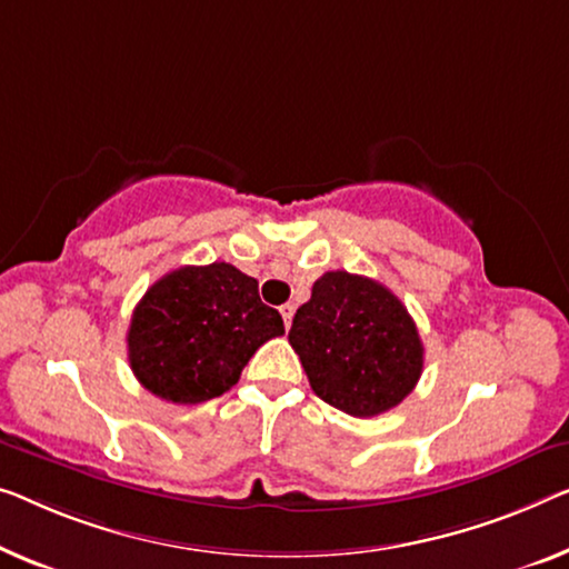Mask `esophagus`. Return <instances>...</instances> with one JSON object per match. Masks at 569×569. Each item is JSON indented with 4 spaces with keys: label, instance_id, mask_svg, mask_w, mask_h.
<instances>
[{
    "label": "esophagus",
    "instance_id": "34e87169",
    "mask_svg": "<svg viewBox=\"0 0 569 569\" xmlns=\"http://www.w3.org/2000/svg\"><path fill=\"white\" fill-rule=\"evenodd\" d=\"M293 311H296L293 303H283V307H281V317H283V325H286V329L291 327V321H293Z\"/></svg>",
    "mask_w": 569,
    "mask_h": 569
}]
</instances>
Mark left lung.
<instances>
[{"mask_svg":"<svg viewBox=\"0 0 569 569\" xmlns=\"http://www.w3.org/2000/svg\"><path fill=\"white\" fill-rule=\"evenodd\" d=\"M288 342L311 391L350 417L391 411L421 378L423 345L411 313L383 283L347 270L313 283Z\"/></svg>","mask_w":569,"mask_h":569,"instance_id":"8db88e82","label":"left lung"}]
</instances>
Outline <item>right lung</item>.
Listing matches in <instances>:
<instances>
[{"label":"right lung","mask_w":569,"mask_h":569,"mask_svg":"<svg viewBox=\"0 0 569 569\" xmlns=\"http://www.w3.org/2000/svg\"><path fill=\"white\" fill-rule=\"evenodd\" d=\"M286 332L258 281L230 262L183 266L152 283L132 311L127 358L134 378L171 403H201L240 380L260 345Z\"/></svg>","instance_id":"1"}]
</instances>
